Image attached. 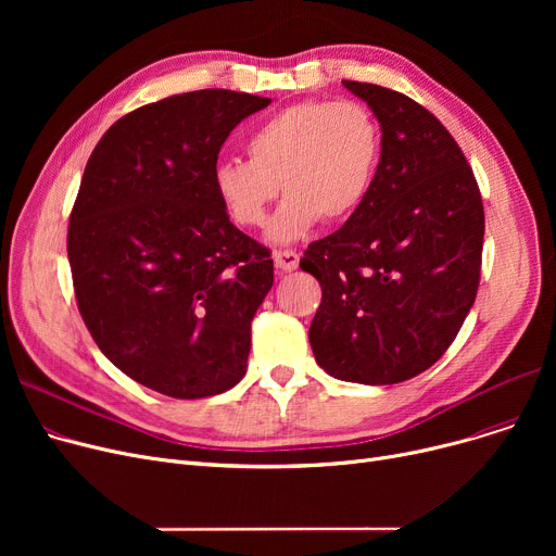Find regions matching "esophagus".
Here are the masks:
<instances>
[{"mask_svg": "<svg viewBox=\"0 0 556 556\" xmlns=\"http://www.w3.org/2000/svg\"><path fill=\"white\" fill-rule=\"evenodd\" d=\"M300 266V254L295 250H277L275 252V268L283 273H293Z\"/></svg>", "mask_w": 556, "mask_h": 556, "instance_id": "esophagus-1", "label": "esophagus"}]
</instances>
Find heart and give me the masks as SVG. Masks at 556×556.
Masks as SVG:
<instances>
[{
	"label": "heart",
	"instance_id": "b5f03b06",
	"mask_svg": "<svg viewBox=\"0 0 556 556\" xmlns=\"http://www.w3.org/2000/svg\"><path fill=\"white\" fill-rule=\"evenodd\" d=\"M248 160H223L214 191L241 227H261L270 204L288 193L268 237L293 243L323 218L342 223L367 200L383 155V130L358 101L315 99L288 105L261 122L245 139Z\"/></svg>",
	"mask_w": 556,
	"mask_h": 556
}]
</instances>
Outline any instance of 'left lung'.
<instances>
[{
  "label": "left lung",
  "mask_w": 556,
  "mask_h": 556,
  "mask_svg": "<svg viewBox=\"0 0 556 556\" xmlns=\"http://www.w3.org/2000/svg\"><path fill=\"white\" fill-rule=\"evenodd\" d=\"M342 83L376 114L383 155L363 207L300 261L323 286L308 340L340 381L392 386L440 361L469 315L484 210L469 162L434 114L383 85Z\"/></svg>",
  "instance_id": "8db88e82"
}]
</instances>
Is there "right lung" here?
Wrapping results in <instances>:
<instances>
[{"label": "right lung", "instance_id": "1", "mask_svg": "<svg viewBox=\"0 0 556 556\" xmlns=\"http://www.w3.org/2000/svg\"><path fill=\"white\" fill-rule=\"evenodd\" d=\"M268 103L166 97L114 122L87 160L67 229L76 304L105 358L160 394L204 399L245 376L275 268L229 223L214 168L229 132Z\"/></svg>", "mask_w": 556, "mask_h": 556}]
</instances>
